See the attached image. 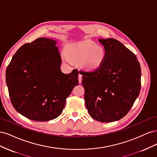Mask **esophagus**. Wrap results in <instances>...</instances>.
<instances>
[{
    "mask_svg": "<svg viewBox=\"0 0 157 157\" xmlns=\"http://www.w3.org/2000/svg\"><path fill=\"white\" fill-rule=\"evenodd\" d=\"M82 75L81 74H79L78 75V82H79V83H81L82 82Z\"/></svg>",
    "mask_w": 157,
    "mask_h": 157,
    "instance_id": "esophagus-1",
    "label": "esophagus"
}]
</instances>
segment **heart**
I'll return each mask as SVG.
<instances>
[{
	"instance_id": "obj_1",
	"label": "heart",
	"mask_w": 157,
	"mask_h": 157,
	"mask_svg": "<svg viewBox=\"0 0 157 157\" xmlns=\"http://www.w3.org/2000/svg\"><path fill=\"white\" fill-rule=\"evenodd\" d=\"M107 52L101 45L92 41H84L71 44L63 54V60L68 64L78 63L88 70H96L101 67L105 61Z\"/></svg>"
}]
</instances>
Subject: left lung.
<instances>
[{
    "label": "left lung",
    "instance_id": "8db88e82",
    "mask_svg": "<svg viewBox=\"0 0 157 157\" xmlns=\"http://www.w3.org/2000/svg\"><path fill=\"white\" fill-rule=\"evenodd\" d=\"M107 52L101 67L82 75L84 101L89 115L101 122L121 119L141 90V67L135 54L114 39H99Z\"/></svg>",
    "mask_w": 157,
    "mask_h": 157
}]
</instances>
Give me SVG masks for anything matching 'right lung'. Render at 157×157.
Segmentation results:
<instances>
[{"label":"right lung","mask_w":157,"mask_h":157,"mask_svg":"<svg viewBox=\"0 0 157 157\" xmlns=\"http://www.w3.org/2000/svg\"><path fill=\"white\" fill-rule=\"evenodd\" d=\"M56 41L39 38L21 46L6 71L13 107L29 119L44 122L58 117L66 99L78 84L77 69L64 74Z\"/></svg>","instance_id":"add662e5"}]
</instances>
